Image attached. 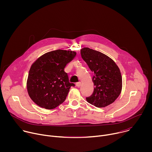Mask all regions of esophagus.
I'll use <instances>...</instances> for the list:
<instances>
[{
    "instance_id": "34e87169",
    "label": "esophagus",
    "mask_w": 152,
    "mask_h": 152,
    "mask_svg": "<svg viewBox=\"0 0 152 152\" xmlns=\"http://www.w3.org/2000/svg\"><path fill=\"white\" fill-rule=\"evenodd\" d=\"M81 85V82H78L76 83V86H77V87H79V86Z\"/></svg>"
}]
</instances>
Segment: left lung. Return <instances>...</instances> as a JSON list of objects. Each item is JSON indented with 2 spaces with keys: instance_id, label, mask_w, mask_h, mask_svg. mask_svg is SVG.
<instances>
[{
  "instance_id": "8db88e82",
  "label": "left lung",
  "mask_w": 152,
  "mask_h": 152,
  "mask_svg": "<svg viewBox=\"0 0 152 152\" xmlns=\"http://www.w3.org/2000/svg\"><path fill=\"white\" fill-rule=\"evenodd\" d=\"M82 59L94 72L93 93L86 97L90 104L103 107L113 103L120 94L122 78L114 61L106 55L88 48L80 50Z\"/></svg>"
}]
</instances>
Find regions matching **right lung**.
Segmentation results:
<instances>
[{
  "mask_svg": "<svg viewBox=\"0 0 152 152\" xmlns=\"http://www.w3.org/2000/svg\"><path fill=\"white\" fill-rule=\"evenodd\" d=\"M73 51L56 50L40 56L32 65L27 81L31 99L46 110L54 109L66 100L71 86L66 65L76 56Z\"/></svg>",
  "mask_w": 152,
  "mask_h": 152,
  "instance_id": "1",
  "label": "right lung"
}]
</instances>
